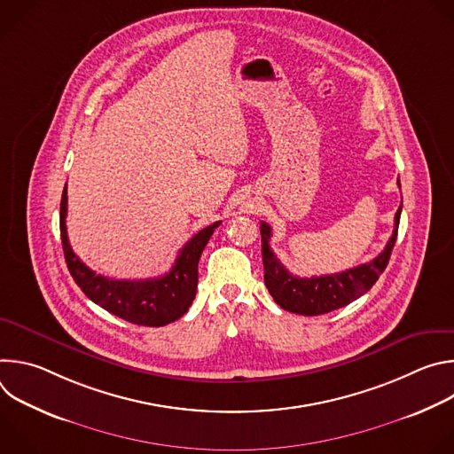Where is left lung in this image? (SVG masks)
Listing matches in <instances>:
<instances>
[{
    "label": "left lung",
    "instance_id": "8db88e82",
    "mask_svg": "<svg viewBox=\"0 0 454 454\" xmlns=\"http://www.w3.org/2000/svg\"><path fill=\"white\" fill-rule=\"evenodd\" d=\"M401 210H403V205L395 214V224H394V233L390 240L386 242L384 249L373 258V261L341 273L310 277V278L294 277L286 270V266L278 261L270 246L271 226L262 221L261 235H262L264 282L273 300L289 312L303 314V316H317V314H325L340 307H345L350 301L363 296L377 282V278L386 270L387 261H390L392 249L397 240Z\"/></svg>",
    "mask_w": 454,
    "mask_h": 454
}]
</instances>
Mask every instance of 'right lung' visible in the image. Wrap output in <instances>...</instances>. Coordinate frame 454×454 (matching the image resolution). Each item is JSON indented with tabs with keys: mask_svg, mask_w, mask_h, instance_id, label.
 I'll use <instances>...</instances> for the list:
<instances>
[{
	"mask_svg": "<svg viewBox=\"0 0 454 454\" xmlns=\"http://www.w3.org/2000/svg\"><path fill=\"white\" fill-rule=\"evenodd\" d=\"M68 192L60 198V239L64 258L82 293L107 312L144 327H163L179 319L196 298L198 264L205 246L221 221L193 235L181 249L168 273L147 280H114L97 275L74 253L67 233Z\"/></svg>",
	"mask_w": 454,
	"mask_h": 454,
	"instance_id": "add662e5",
	"label": "right lung"
}]
</instances>
